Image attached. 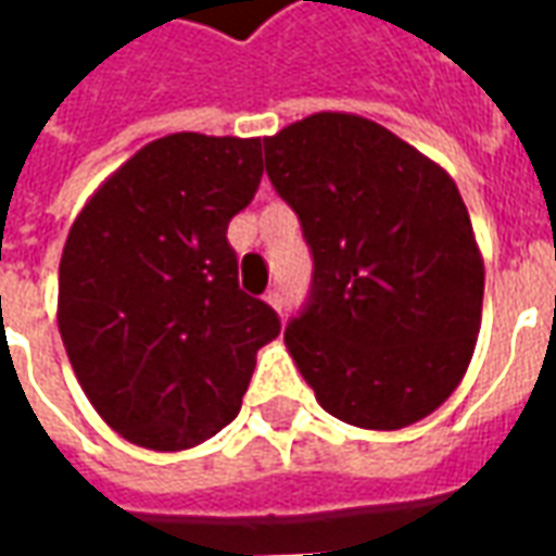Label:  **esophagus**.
Returning a JSON list of instances; mask_svg holds the SVG:
<instances>
[{"instance_id":"34e87169","label":"esophagus","mask_w":556,"mask_h":556,"mask_svg":"<svg viewBox=\"0 0 556 556\" xmlns=\"http://www.w3.org/2000/svg\"><path fill=\"white\" fill-rule=\"evenodd\" d=\"M265 301H267V306H274V309H277V313H279V309H282V291L270 289L265 294Z\"/></svg>"}]
</instances>
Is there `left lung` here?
<instances>
[{"instance_id": "1", "label": "left lung", "mask_w": 556, "mask_h": 556, "mask_svg": "<svg viewBox=\"0 0 556 556\" xmlns=\"http://www.w3.org/2000/svg\"><path fill=\"white\" fill-rule=\"evenodd\" d=\"M265 169L315 258L313 301L286 349L318 405L369 431L429 417L470 366L485 291L450 172L354 113L265 137Z\"/></svg>"}]
</instances>
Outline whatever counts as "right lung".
<instances>
[{
	"mask_svg": "<svg viewBox=\"0 0 556 556\" xmlns=\"http://www.w3.org/2000/svg\"><path fill=\"white\" fill-rule=\"evenodd\" d=\"M262 181V139L169 134L125 160L67 231L59 333L125 441L181 453L241 410L279 318L238 289L229 219Z\"/></svg>",
	"mask_w": 556,
	"mask_h": 556,
	"instance_id": "1",
	"label": "right lung"
}]
</instances>
